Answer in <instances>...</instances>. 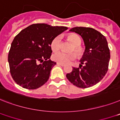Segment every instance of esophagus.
<instances>
[{
    "label": "esophagus",
    "instance_id": "34e87169",
    "mask_svg": "<svg viewBox=\"0 0 120 120\" xmlns=\"http://www.w3.org/2000/svg\"><path fill=\"white\" fill-rule=\"evenodd\" d=\"M57 64L58 65H60V66H62V67H64V66H65V65H64V64H63V63H59V62H57Z\"/></svg>",
    "mask_w": 120,
    "mask_h": 120
}]
</instances>
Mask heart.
Segmentation results:
<instances>
[{
  "instance_id": "heart-1",
  "label": "heart",
  "mask_w": 120,
  "mask_h": 120,
  "mask_svg": "<svg viewBox=\"0 0 120 120\" xmlns=\"http://www.w3.org/2000/svg\"><path fill=\"white\" fill-rule=\"evenodd\" d=\"M70 39L75 45L74 50L78 55H81L82 53V49L80 45L81 44V39L79 36L75 34L70 35ZM62 38L60 36H57L51 42L50 47L53 51H57L60 48ZM76 57L75 53H66L63 52H57L52 55V59L54 61L61 63H68L72 60H75Z\"/></svg>"
}]
</instances>
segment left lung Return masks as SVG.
Masks as SVG:
<instances>
[{"label":"left lung","instance_id":"1","mask_svg":"<svg viewBox=\"0 0 120 120\" xmlns=\"http://www.w3.org/2000/svg\"><path fill=\"white\" fill-rule=\"evenodd\" d=\"M70 31L81 36L85 50L80 60L79 68L73 67L66 76L77 87H92L102 80L108 71L110 52L107 39L100 32L91 28L75 27Z\"/></svg>","mask_w":120,"mask_h":120}]
</instances>
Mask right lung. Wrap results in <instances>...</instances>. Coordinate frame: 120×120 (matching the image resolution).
Here are the masks:
<instances>
[{
  "label": "right lung",
  "instance_id": "1",
  "mask_svg": "<svg viewBox=\"0 0 120 120\" xmlns=\"http://www.w3.org/2000/svg\"><path fill=\"white\" fill-rule=\"evenodd\" d=\"M68 30L65 26L33 24L15 37L8 61L13 80L23 88L36 89L48 81L56 62L50 59L52 41Z\"/></svg>",
  "mask_w": 120,
  "mask_h": 120
}]
</instances>
